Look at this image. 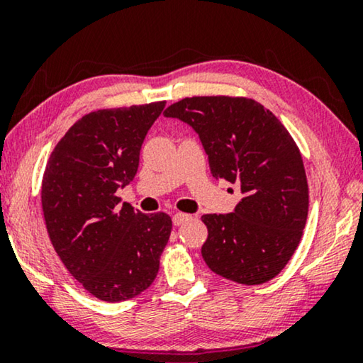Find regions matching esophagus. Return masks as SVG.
I'll use <instances>...</instances> for the list:
<instances>
[{"instance_id": "34e87169", "label": "esophagus", "mask_w": 363, "mask_h": 363, "mask_svg": "<svg viewBox=\"0 0 363 363\" xmlns=\"http://www.w3.org/2000/svg\"><path fill=\"white\" fill-rule=\"evenodd\" d=\"M191 215H186V213H175V215H173V225L175 226H182V225H185L186 221H190L191 220Z\"/></svg>"}]
</instances>
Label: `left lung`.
Wrapping results in <instances>:
<instances>
[{
  "mask_svg": "<svg viewBox=\"0 0 363 363\" xmlns=\"http://www.w3.org/2000/svg\"><path fill=\"white\" fill-rule=\"evenodd\" d=\"M163 116L198 133L216 180L240 186L235 211L201 216L206 266L240 284L271 281L294 255L309 210L304 163L289 132L246 97H186Z\"/></svg>",
  "mask_w": 363,
  "mask_h": 363,
  "instance_id": "obj_1",
  "label": "left lung"
}]
</instances>
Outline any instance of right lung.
I'll list each match as a JSON object with an SVG mask.
<instances>
[{
    "instance_id": "obj_1",
    "label": "right lung",
    "mask_w": 363,
    "mask_h": 363,
    "mask_svg": "<svg viewBox=\"0 0 363 363\" xmlns=\"http://www.w3.org/2000/svg\"><path fill=\"white\" fill-rule=\"evenodd\" d=\"M165 102L87 113L49 157L41 203L48 235L66 269L106 302L150 287L172 233L165 213L143 215L116 193L135 177L147 132Z\"/></svg>"
}]
</instances>
